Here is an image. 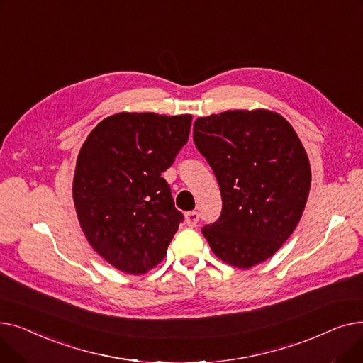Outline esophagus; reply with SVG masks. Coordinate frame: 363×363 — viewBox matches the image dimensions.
<instances>
[{
    "label": "esophagus",
    "mask_w": 363,
    "mask_h": 363,
    "mask_svg": "<svg viewBox=\"0 0 363 363\" xmlns=\"http://www.w3.org/2000/svg\"><path fill=\"white\" fill-rule=\"evenodd\" d=\"M197 222H199V213L197 212H186L185 213L186 226H196Z\"/></svg>",
    "instance_id": "34e87169"
}]
</instances>
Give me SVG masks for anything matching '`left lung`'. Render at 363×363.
Here are the masks:
<instances>
[{
	"mask_svg": "<svg viewBox=\"0 0 363 363\" xmlns=\"http://www.w3.org/2000/svg\"><path fill=\"white\" fill-rule=\"evenodd\" d=\"M193 138L220 186L222 215L201 230L212 252L238 269L272 257L298 225L312 182L296 130L272 110H228L199 118Z\"/></svg>",
	"mask_w": 363,
	"mask_h": 363,
	"instance_id": "left-lung-1",
	"label": "left lung"
}]
</instances>
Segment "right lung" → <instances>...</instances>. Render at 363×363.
<instances>
[{
    "label": "right lung",
    "instance_id": "1",
    "mask_svg": "<svg viewBox=\"0 0 363 363\" xmlns=\"http://www.w3.org/2000/svg\"><path fill=\"white\" fill-rule=\"evenodd\" d=\"M191 114L122 111L91 132L72 185L89 245L113 268L143 275L166 256L182 213L162 174L186 144Z\"/></svg>",
    "mask_w": 363,
    "mask_h": 363
}]
</instances>
